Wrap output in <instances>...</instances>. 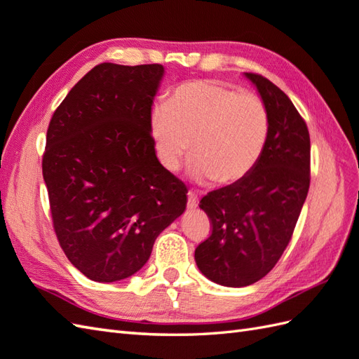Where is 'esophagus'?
<instances>
[{
	"instance_id": "esophagus-1",
	"label": "esophagus",
	"mask_w": 359,
	"mask_h": 359,
	"mask_svg": "<svg viewBox=\"0 0 359 359\" xmlns=\"http://www.w3.org/2000/svg\"><path fill=\"white\" fill-rule=\"evenodd\" d=\"M197 205H198L197 196L193 193V191H189V193H188V208H189V210H196Z\"/></svg>"
}]
</instances>
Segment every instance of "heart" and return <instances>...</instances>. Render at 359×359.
<instances>
[{
  "label": "heart",
  "instance_id": "b5f03b06",
  "mask_svg": "<svg viewBox=\"0 0 359 359\" xmlns=\"http://www.w3.org/2000/svg\"><path fill=\"white\" fill-rule=\"evenodd\" d=\"M268 131L269 116L260 96L211 79L174 87L149 121L156 156L165 170L179 171L191 148V174L220 185L236 183L254 170Z\"/></svg>",
  "mask_w": 359,
  "mask_h": 359
}]
</instances>
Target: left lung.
Wrapping results in <instances>:
<instances>
[{
  "instance_id": "1",
  "label": "left lung",
  "mask_w": 359,
  "mask_h": 359,
  "mask_svg": "<svg viewBox=\"0 0 359 359\" xmlns=\"http://www.w3.org/2000/svg\"><path fill=\"white\" fill-rule=\"evenodd\" d=\"M246 78L268 110V139L245 179L200 200L211 234L194 252L200 272L229 287L249 286L272 271L292 238L311 185V137L302 114L268 78Z\"/></svg>"
}]
</instances>
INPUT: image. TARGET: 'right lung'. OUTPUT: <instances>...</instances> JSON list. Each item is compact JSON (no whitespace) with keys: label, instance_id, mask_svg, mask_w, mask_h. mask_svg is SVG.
<instances>
[{"label":"right lung","instance_id":"1","mask_svg":"<svg viewBox=\"0 0 359 359\" xmlns=\"http://www.w3.org/2000/svg\"><path fill=\"white\" fill-rule=\"evenodd\" d=\"M163 65L93 67L48 123L43 177L60 246L93 281L144 266L187 208V185L157 161L149 121Z\"/></svg>","mask_w":359,"mask_h":359}]
</instances>
